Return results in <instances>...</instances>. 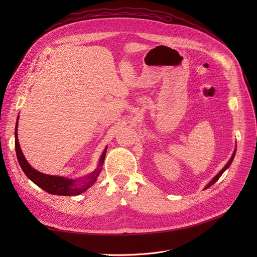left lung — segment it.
Returning <instances> with one entry per match:
<instances>
[{
	"label": "left lung",
	"instance_id": "8db88e82",
	"mask_svg": "<svg viewBox=\"0 0 257 257\" xmlns=\"http://www.w3.org/2000/svg\"><path fill=\"white\" fill-rule=\"evenodd\" d=\"M235 154H236V150L234 151V153H232V155H231V158H230V160L228 161V163H227V164L226 165H225L224 166V168L221 170V172L219 173V174H217L213 179H212V180L211 181H210L208 184H207V186H206V188L205 189H208V188H210V186H211L212 184H214L217 180H219V179H220V177L223 175V173L225 172V170H226L229 166H230V164H231V162H232V160H234V157H235Z\"/></svg>",
	"mask_w": 257,
	"mask_h": 257
}]
</instances>
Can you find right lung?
Segmentation results:
<instances>
[{
    "mask_svg": "<svg viewBox=\"0 0 257 257\" xmlns=\"http://www.w3.org/2000/svg\"><path fill=\"white\" fill-rule=\"evenodd\" d=\"M19 118H17V120ZM17 128H18V121L16 124V132H15V148H16V154H17L19 165H20L21 169L23 170V173L27 175V177L30 179V180H32L36 185L40 186V188L43 189L44 191L48 192L50 194H53V195L74 196V195H79V194H81L82 192L87 191L90 186L93 185V183L96 181L97 176L99 175L100 170H102V168L100 167H102L104 160H105L107 147L105 148L102 157H100L98 167L94 170V172L85 178L83 181H80L77 183V181L74 180V179H67L64 177L46 175V174L37 172L36 169L31 167V165L27 162L25 155H23V153L20 149V145L18 142Z\"/></svg>",
    "mask_w": 257,
    "mask_h": 257,
    "instance_id": "right-lung-1",
    "label": "right lung"
}]
</instances>
